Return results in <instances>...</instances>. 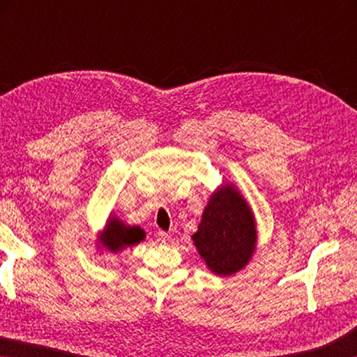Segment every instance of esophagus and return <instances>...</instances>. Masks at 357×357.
<instances>
[{
    "label": "esophagus",
    "mask_w": 357,
    "mask_h": 357,
    "mask_svg": "<svg viewBox=\"0 0 357 357\" xmlns=\"http://www.w3.org/2000/svg\"><path fill=\"white\" fill-rule=\"evenodd\" d=\"M157 236H159V241L160 243H164V244H167V243H170V234L168 233H165V231H159V234H157Z\"/></svg>",
    "instance_id": "obj_1"
}]
</instances>
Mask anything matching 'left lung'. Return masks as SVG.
<instances>
[{"label": "left lung", "instance_id": "obj_1", "mask_svg": "<svg viewBox=\"0 0 357 357\" xmlns=\"http://www.w3.org/2000/svg\"><path fill=\"white\" fill-rule=\"evenodd\" d=\"M257 220L243 193L223 183L211 193L192 241L214 275L229 277L244 269L257 249Z\"/></svg>", "mask_w": 357, "mask_h": 357}]
</instances>
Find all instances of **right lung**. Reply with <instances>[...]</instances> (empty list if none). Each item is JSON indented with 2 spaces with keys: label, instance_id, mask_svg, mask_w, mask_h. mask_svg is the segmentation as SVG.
<instances>
[{
  "label": "right lung",
  "instance_id": "add662e5",
  "mask_svg": "<svg viewBox=\"0 0 357 357\" xmlns=\"http://www.w3.org/2000/svg\"><path fill=\"white\" fill-rule=\"evenodd\" d=\"M146 236V233L138 225H128L118 215L110 214L104 227V231L99 234L98 249H104L110 253H119L130 245H135Z\"/></svg>",
  "mask_w": 357,
  "mask_h": 357
}]
</instances>
